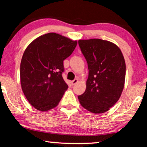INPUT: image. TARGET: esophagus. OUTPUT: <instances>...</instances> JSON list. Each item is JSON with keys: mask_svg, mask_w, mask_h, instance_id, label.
<instances>
[{"mask_svg": "<svg viewBox=\"0 0 147 147\" xmlns=\"http://www.w3.org/2000/svg\"><path fill=\"white\" fill-rule=\"evenodd\" d=\"M77 82H78V80H77V79H75V80H72V85L76 84Z\"/></svg>", "mask_w": 147, "mask_h": 147, "instance_id": "esophagus-1", "label": "esophagus"}]
</instances>
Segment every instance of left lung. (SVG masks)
I'll return each mask as SVG.
<instances>
[{
  "instance_id": "left-lung-1",
  "label": "left lung",
  "mask_w": 147,
  "mask_h": 147,
  "mask_svg": "<svg viewBox=\"0 0 147 147\" xmlns=\"http://www.w3.org/2000/svg\"><path fill=\"white\" fill-rule=\"evenodd\" d=\"M88 64L86 91L78 96L81 105L96 114L107 112L118 101L123 91L125 63L120 49L100 39L78 41Z\"/></svg>"
}]
</instances>
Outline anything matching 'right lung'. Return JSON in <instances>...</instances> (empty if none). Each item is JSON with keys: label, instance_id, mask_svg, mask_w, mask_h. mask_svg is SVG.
<instances>
[{"label": "right lung", "instance_id": "right-lung-1", "mask_svg": "<svg viewBox=\"0 0 147 147\" xmlns=\"http://www.w3.org/2000/svg\"><path fill=\"white\" fill-rule=\"evenodd\" d=\"M77 41L55 33L41 35L27 47L20 65L21 85L35 109L45 112L56 107L68 86L62 77L63 61Z\"/></svg>", "mask_w": 147, "mask_h": 147}]
</instances>
